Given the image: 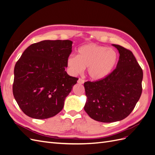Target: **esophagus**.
Wrapping results in <instances>:
<instances>
[{"instance_id": "1", "label": "esophagus", "mask_w": 155, "mask_h": 155, "mask_svg": "<svg viewBox=\"0 0 155 155\" xmlns=\"http://www.w3.org/2000/svg\"><path fill=\"white\" fill-rule=\"evenodd\" d=\"M84 82H85V80H83V79H81V78H79L78 80V83L79 84H81H81H83Z\"/></svg>"}]
</instances>
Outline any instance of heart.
Returning a JSON list of instances; mask_svg holds the SVG:
<instances>
[{"instance_id":"b5f03b06","label":"heart","mask_w":155,"mask_h":155,"mask_svg":"<svg viewBox=\"0 0 155 155\" xmlns=\"http://www.w3.org/2000/svg\"><path fill=\"white\" fill-rule=\"evenodd\" d=\"M118 61V54L113 48L90 43L80 46L77 55H70L67 64L72 75L81 73L87 67L89 78L92 80L99 81L111 74Z\"/></svg>"}]
</instances>
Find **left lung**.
<instances>
[{"label": "left lung", "instance_id": "obj_1", "mask_svg": "<svg viewBox=\"0 0 155 155\" xmlns=\"http://www.w3.org/2000/svg\"><path fill=\"white\" fill-rule=\"evenodd\" d=\"M112 45L120 54L116 68L101 80L84 83L87 96L84 110L93 120L104 123L127 117L142 92L143 71L132 51Z\"/></svg>", "mask_w": 155, "mask_h": 155}]
</instances>
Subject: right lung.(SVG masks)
<instances>
[{"label":"right lung","instance_id":"right-lung-1","mask_svg":"<svg viewBox=\"0 0 155 155\" xmlns=\"http://www.w3.org/2000/svg\"><path fill=\"white\" fill-rule=\"evenodd\" d=\"M72 41L45 40L28 46L14 68L13 94L25 114L43 120L63 109L78 79L65 71Z\"/></svg>","mask_w":155,"mask_h":155}]
</instances>
